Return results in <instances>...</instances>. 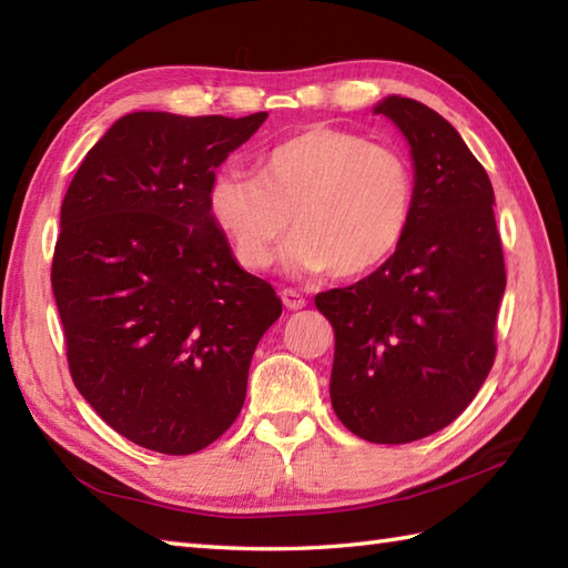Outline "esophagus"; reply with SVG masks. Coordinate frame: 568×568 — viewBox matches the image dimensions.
<instances>
[{
	"label": "esophagus",
	"instance_id": "obj_1",
	"mask_svg": "<svg viewBox=\"0 0 568 568\" xmlns=\"http://www.w3.org/2000/svg\"><path fill=\"white\" fill-rule=\"evenodd\" d=\"M281 300L287 310H303L307 305V300L297 291H293V287H285V291L281 293Z\"/></svg>",
	"mask_w": 568,
	"mask_h": 568
}]
</instances>
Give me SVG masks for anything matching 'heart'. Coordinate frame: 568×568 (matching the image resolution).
I'll return each instance as SVG.
<instances>
[{
	"label": "heart",
	"mask_w": 568,
	"mask_h": 568,
	"mask_svg": "<svg viewBox=\"0 0 568 568\" xmlns=\"http://www.w3.org/2000/svg\"><path fill=\"white\" fill-rule=\"evenodd\" d=\"M413 195L403 153L354 131L312 126L265 151L256 178L216 173L207 210L241 268H271L293 226L285 251L293 271L358 277L403 241Z\"/></svg>",
	"instance_id": "obj_1"
}]
</instances>
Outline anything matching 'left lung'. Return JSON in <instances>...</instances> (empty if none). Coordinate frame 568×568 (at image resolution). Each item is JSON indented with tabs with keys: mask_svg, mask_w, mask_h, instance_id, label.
<instances>
[{
	"mask_svg": "<svg viewBox=\"0 0 568 568\" xmlns=\"http://www.w3.org/2000/svg\"><path fill=\"white\" fill-rule=\"evenodd\" d=\"M415 161L413 214L378 271L320 293L334 329L332 407L373 444H407L464 413L496 361L505 261L486 168L427 104H376Z\"/></svg>",
	"mask_w": 568,
	"mask_h": 568,
	"instance_id": "obj_1",
	"label": "left lung"
}]
</instances>
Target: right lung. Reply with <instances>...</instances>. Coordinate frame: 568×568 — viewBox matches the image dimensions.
I'll list each match as a JSON object with an SVG mask.
<instances>
[{
	"instance_id": "1",
	"label": "right lung",
	"mask_w": 568,
	"mask_h": 568,
	"mask_svg": "<svg viewBox=\"0 0 568 568\" xmlns=\"http://www.w3.org/2000/svg\"><path fill=\"white\" fill-rule=\"evenodd\" d=\"M268 112H134L84 155L60 207L51 283L68 368L106 425L195 454L234 425L251 356L283 305L234 261L212 178Z\"/></svg>"
}]
</instances>
